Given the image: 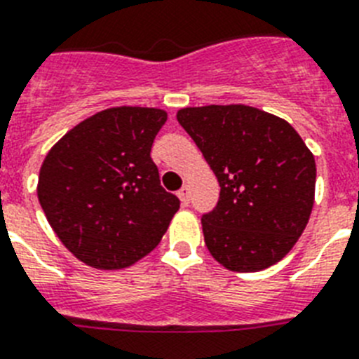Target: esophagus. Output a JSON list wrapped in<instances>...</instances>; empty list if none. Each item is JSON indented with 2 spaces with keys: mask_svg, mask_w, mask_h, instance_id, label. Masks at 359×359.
Returning <instances> with one entry per match:
<instances>
[{
  "mask_svg": "<svg viewBox=\"0 0 359 359\" xmlns=\"http://www.w3.org/2000/svg\"><path fill=\"white\" fill-rule=\"evenodd\" d=\"M179 198H180V203H182V206H188L189 204V188L188 186H184L182 189H179Z\"/></svg>",
  "mask_w": 359,
  "mask_h": 359,
  "instance_id": "obj_1",
  "label": "esophagus"
}]
</instances>
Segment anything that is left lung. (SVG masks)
<instances>
[{"label":"left lung","instance_id":"8db88e82","mask_svg":"<svg viewBox=\"0 0 359 359\" xmlns=\"http://www.w3.org/2000/svg\"><path fill=\"white\" fill-rule=\"evenodd\" d=\"M221 195L201 219L204 243L231 272H259L294 248L314 208L316 161L287 120L252 105L179 109Z\"/></svg>","mask_w":359,"mask_h":359}]
</instances>
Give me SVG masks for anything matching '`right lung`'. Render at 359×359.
I'll use <instances>...</instances> for the list:
<instances>
[{
    "label": "right lung",
    "instance_id": "1",
    "mask_svg": "<svg viewBox=\"0 0 359 359\" xmlns=\"http://www.w3.org/2000/svg\"><path fill=\"white\" fill-rule=\"evenodd\" d=\"M165 120L156 107H109L76 123L43 158L36 188L41 210L62 245L87 266L138 263L179 210L149 155Z\"/></svg>",
    "mask_w": 359,
    "mask_h": 359
}]
</instances>
